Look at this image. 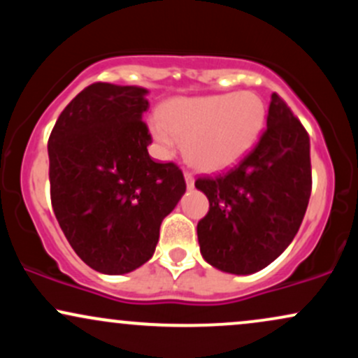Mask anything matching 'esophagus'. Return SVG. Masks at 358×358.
<instances>
[{"label":"esophagus","mask_w":358,"mask_h":358,"mask_svg":"<svg viewBox=\"0 0 358 358\" xmlns=\"http://www.w3.org/2000/svg\"><path fill=\"white\" fill-rule=\"evenodd\" d=\"M185 183H187V188H188V190H192L193 185H195V180H193L192 173H185Z\"/></svg>","instance_id":"1"}]
</instances>
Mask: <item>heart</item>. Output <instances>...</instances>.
<instances>
[{
    "mask_svg": "<svg viewBox=\"0 0 358 358\" xmlns=\"http://www.w3.org/2000/svg\"><path fill=\"white\" fill-rule=\"evenodd\" d=\"M268 108L257 94L173 97L150 121V131L165 150L183 138L185 159L207 173L239 163L256 145L266 126Z\"/></svg>",
    "mask_w": 358,
    "mask_h": 358,
    "instance_id": "b5f03b06",
    "label": "heart"
}]
</instances>
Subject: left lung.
<instances>
[{"mask_svg":"<svg viewBox=\"0 0 358 358\" xmlns=\"http://www.w3.org/2000/svg\"><path fill=\"white\" fill-rule=\"evenodd\" d=\"M208 213L196 225L200 252L213 268L252 274L285 252L311 195L310 136L276 92L268 127L254 150L227 173L203 176Z\"/></svg>","mask_w":358,"mask_h":358,"instance_id":"obj_1","label":"left lung"}]
</instances>
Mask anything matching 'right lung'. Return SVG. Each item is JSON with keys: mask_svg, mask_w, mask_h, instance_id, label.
I'll list each match as a JSON object with an SVG mask.
<instances>
[{"mask_svg": "<svg viewBox=\"0 0 358 358\" xmlns=\"http://www.w3.org/2000/svg\"><path fill=\"white\" fill-rule=\"evenodd\" d=\"M148 89L97 82L77 94L48 139L52 207L89 268L126 274L150 261L187 185L148 153Z\"/></svg>", "mask_w": 358, "mask_h": 358, "instance_id": "1", "label": "right lung"}]
</instances>
